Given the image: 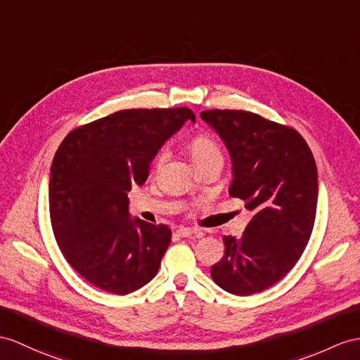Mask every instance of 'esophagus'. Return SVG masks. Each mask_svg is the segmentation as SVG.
Here are the masks:
<instances>
[{
  "instance_id": "34e87169",
  "label": "esophagus",
  "mask_w": 360,
  "mask_h": 360,
  "mask_svg": "<svg viewBox=\"0 0 360 360\" xmlns=\"http://www.w3.org/2000/svg\"><path fill=\"white\" fill-rule=\"evenodd\" d=\"M197 231L192 229V227H179L177 235L181 236V238H188V236H192Z\"/></svg>"
}]
</instances>
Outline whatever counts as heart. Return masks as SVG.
I'll return each mask as SVG.
<instances>
[{
    "instance_id": "heart-1",
    "label": "heart",
    "mask_w": 360,
    "mask_h": 360,
    "mask_svg": "<svg viewBox=\"0 0 360 360\" xmlns=\"http://www.w3.org/2000/svg\"><path fill=\"white\" fill-rule=\"evenodd\" d=\"M189 151H191L192 160H194L197 166H201L217 159H223L220 146H218L215 140L206 133L195 134L189 140ZM165 159H166V150H162L159 155H157V163H162Z\"/></svg>"
}]
</instances>
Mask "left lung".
<instances>
[{
    "mask_svg": "<svg viewBox=\"0 0 360 360\" xmlns=\"http://www.w3.org/2000/svg\"><path fill=\"white\" fill-rule=\"evenodd\" d=\"M232 157L229 194L252 214L240 240L224 236V257L210 275L226 292L249 296L276 284L301 258L318 206L311 150L292 127L244 110H207Z\"/></svg>",
    "mask_w": 360,
    "mask_h": 360,
    "instance_id": "1",
    "label": "left lung"
}]
</instances>
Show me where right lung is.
I'll use <instances>...</instances> for the list:
<instances>
[{"instance_id":"obj_1","label":"right lung","mask_w":360,"mask_h":360,"mask_svg":"<svg viewBox=\"0 0 360 360\" xmlns=\"http://www.w3.org/2000/svg\"><path fill=\"white\" fill-rule=\"evenodd\" d=\"M188 107L122 110L70 131L51 163L50 221L63 255L85 281L128 295L157 275L171 243L166 224L131 220L128 192L143 185Z\"/></svg>"}]
</instances>
